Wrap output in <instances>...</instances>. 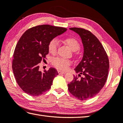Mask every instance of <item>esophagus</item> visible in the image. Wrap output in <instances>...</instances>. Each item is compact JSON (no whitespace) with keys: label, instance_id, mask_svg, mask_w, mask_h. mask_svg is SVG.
Returning <instances> with one entry per match:
<instances>
[{"label":"esophagus","instance_id":"esophagus-1","mask_svg":"<svg viewBox=\"0 0 123 123\" xmlns=\"http://www.w3.org/2000/svg\"><path fill=\"white\" fill-rule=\"evenodd\" d=\"M58 73L59 74H65L66 72L65 71H58Z\"/></svg>","mask_w":123,"mask_h":123}]
</instances>
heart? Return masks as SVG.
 I'll return each instance as SVG.
<instances>
[{
  "mask_svg": "<svg viewBox=\"0 0 123 123\" xmlns=\"http://www.w3.org/2000/svg\"><path fill=\"white\" fill-rule=\"evenodd\" d=\"M64 42L73 51H76L79 49L80 44L78 40L74 37H67L64 39ZM58 47V42L56 39L54 38L50 41L48 45L49 51L52 55L56 54ZM53 66L60 70H66L71 65L72 62L69 59L56 57L53 59L52 61Z\"/></svg>",
  "mask_w": 123,
  "mask_h": 123,
  "instance_id": "b5f03b06",
  "label": "heart"
}]
</instances>
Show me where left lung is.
Returning a JSON list of instances; mask_svg holds the SVG:
<instances>
[{
  "label": "left lung",
  "instance_id": "obj_1",
  "mask_svg": "<svg viewBox=\"0 0 123 123\" xmlns=\"http://www.w3.org/2000/svg\"><path fill=\"white\" fill-rule=\"evenodd\" d=\"M69 29L80 35L84 53L81 61L74 69L79 75L74 76L73 80L68 84V89L76 98L86 100L96 95L105 86L109 61L103 45L93 34L81 28Z\"/></svg>",
  "mask_w": 123,
  "mask_h": 123
}]
</instances>
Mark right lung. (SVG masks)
Returning <instances> with one entry per match:
<instances>
[{
  "mask_svg": "<svg viewBox=\"0 0 123 123\" xmlns=\"http://www.w3.org/2000/svg\"><path fill=\"white\" fill-rule=\"evenodd\" d=\"M66 30L49 25H39L28 29L21 37L14 52L12 69L18 84L25 93L38 96L50 89L58 72L51 68L42 72L39 65L49 54L50 41Z\"/></svg>",
  "mask_w": 123,
  "mask_h": 123,
  "instance_id": "obj_1",
  "label": "right lung"
}]
</instances>
